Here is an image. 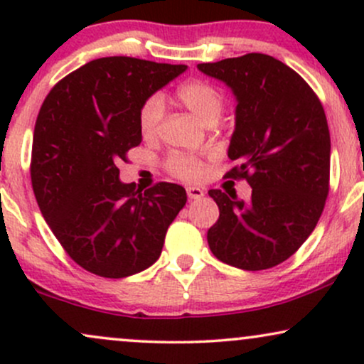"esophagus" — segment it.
Returning <instances> with one entry per match:
<instances>
[{"label":"esophagus","instance_id":"1","mask_svg":"<svg viewBox=\"0 0 364 364\" xmlns=\"http://www.w3.org/2000/svg\"><path fill=\"white\" fill-rule=\"evenodd\" d=\"M186 193L190 200H200L203 195H205V191H203V188H200V186H188Z\"/></svg>","mask_w":364,"mask_h":364}]
</instances>
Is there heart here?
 <instances>
[{
	"instance_id": "1",
	"label": "heart",
	"mask_w": 364,
	"mask_h": 364,
	"mask_svg": "<svg viewBox=\"0 0 364 364\" xmlns=\"http://www.w3.org/2000/svg\"><path fill=\"white\" fill-rule=\"evenodd\" d=\"M176 97L191 114L205 124L215 123L224 107L223 92L203 80H191L179 85ZM162 116H164V101L161 95H150L141 104L139 112V127L145 139H154L157 135ZM168 169L181 179H196L202 176L203 164L196 156L176 152L168 159Z\"/></svg>"
}]
</instances>
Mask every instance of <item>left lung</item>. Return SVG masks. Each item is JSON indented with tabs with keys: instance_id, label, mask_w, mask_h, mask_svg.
<instances>
[{
	"instance_id": "obj_1",
	"label": "left lung",
	"mask_w": 364,
	"mask_h": 364,
	"mask_svg": "<svg viewBox=\"0 0 364 364\" xmlns=\"http://www.w3.org/2000/svg\"><path fill=\"white\" fill-rule=\"evenodd\" d=\"M202 73L224 82L236 97V128L228 156L252 198L210 190L219 219L207 241L220 262L265 270L298 252L323 212L330 178V133L311 87L269 54L250 53L200 63Z\"/></svg>"
}]
</instances>
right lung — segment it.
<instances>
[{
	"instance_id": "add662e5",
	"label": "right lung",
	"mask_w": 364,
	"mask_h": 364,
	"mask_svg": "<svg viewBox=\"0 0 364 364\" xmlns=\"http://www.w3.org/2000/svg\"><path fill=\"white\" fill-rule=\"evenodd\" d=\"M185 70L99 58L66 75L41 106L31 161L37 205L70 258L92 274L121 279L149 269L185 207L183 186L141 191L118 169L141 141V104Z\"/></svg>"
}]
</instances>
